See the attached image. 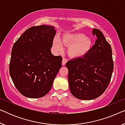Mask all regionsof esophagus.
Instances as JSON below:
<instances>
[{
  "label": "esophagus",
  "mask_w": 125,
  "mask_h": 125,
  "mask_svg": "<svg viewBox=\"0 0 125 125\" xmlns=\"http://www.w3.org/2000/svg\"><path fill=\"white\" fill-rule=\"evenodd\" d=\"M66 62H67V60H66L65 58H63L62 61V65H65L66 64Z\"/></svg>",
  "instance_id": "esophagus-1"
}]
</instances>
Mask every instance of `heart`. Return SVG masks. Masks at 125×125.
I'll use <instances>...</instances> for the list:
<instances>
[{
    "mask_svg": "<svg viewBox=\"0 0 125 125\" xmlns=\"http://www.w3.org/2000/svg\"><path fill=\"white\" fill-rule=\"evenodd\" d=\"M63 44L68 47V53L72 57H82L86 55L91 49L93 42L89 37L81 33H65L62 40L54 38L53 41V47L57 51H61Z\"/></svg>",
    "mask_w": 125,
    "mask_h": 125,
    "instance_id": "b5f03b06",
    "label": "heart"
}]
</instances>
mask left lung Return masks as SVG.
Returning <instances> with one entry per match:
<instances>
[{
	"label": "left lung",
	"instance_id": "obj_1",
	"mask_svg": "<svg viewBox=\"0 0 125 125\" xmlns=\"http://www.w3.org/2000/svg\"><path fill=\"white\" fill-rule=\"evenodd\" d=\"M92 34L97 39L89 52L83 57L69 60L65 65L70 90L79 100H93L102 94L113 71L110 45L98 29H93Z\"/></svg>",
	"mask_w": 125,
	"mask_h": 125
}]
</instances>
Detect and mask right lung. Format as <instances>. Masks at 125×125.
<instances>
[{
  "label": "right lung",
  "mask_w": 125,
  "mask_h": 125,
  "mask_svg": "<svg viewBox=\"0 0 125 125\" xmlns=\"http://www.w3.org/2000/svg\"><path fill=\"white\" fill-rule=\"evenodd\" d=\"M56 33L53 26L32 27L13 44L10 74L24 96L40 98L52 88L62 60L61 56L53 55L51 51Z\"/></svg>",
  "instance_id": "right-lung-1"
}]
</instances>
